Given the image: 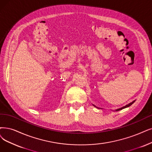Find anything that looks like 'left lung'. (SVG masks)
<instances>
[{
	"label": "left lung",
	"instance_id": "8db88e82",
	"mask_svg": "<svg viewBox=\"0 0 152 152\" xmlns=\"http://www.w3.org/2000/svg\"><path fill=\"white\" fill-rule=\"evenodd\" d=\"M135 102V100H134V101H133L132 102H131V103H130L129 104H128V105H125V106H124V107H122V108H118V109H117V110H116V111H118V110H122V109H124V108H126V107H130L131 105H132L133 103H134Z\"/></svg>",
	"mask_w": 152,
	"mask_h": 152
}]
</instances>
